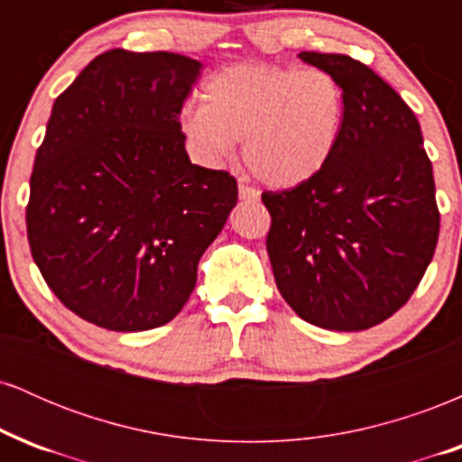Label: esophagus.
Here are the masks:
<instances>
[{
	"mask_svg": "<svg viewBox=\"0 0 462 462\" xmlns=\"http://www.w3.org/2000/svg\"><path fill=\"white\" fill-rule=\"evenodd\" d=\"M238 198H241L243 201H258L261 193H258L256 189L247 187V184H238Z\"/></svg>",
	"mask_w": 462,
	"mask_h": 462,
	"instance_id": "esophagus-1",
	"label": "esophagus"
}]
</instances>
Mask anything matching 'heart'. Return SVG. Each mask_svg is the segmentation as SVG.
<instances>
[{
	"label": "heart",
	"instance_id": "heart-1",
	"mask_svg": "<svg viewBox=\"0 0 462 462\" xmlns=\"http://www.w3.org/2000/svg\"><path fill=\"white\" fill-rule=\"evenodd\" d=\"M346 113L343 84L326 69L235 65L206 79L201 106L182 110V130L208 162L245 138L249 171L273 189H295L332 161Z\"/></svg>",
	"mask_w": 462,
	"mask_h": 462
}]
</instances>
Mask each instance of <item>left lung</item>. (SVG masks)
<instances>
[{"instance_id": "left-lung-1", "label": "left lung", "mask_w": 462, "mask_h": 462, "mask_svg": "<svg viewBox=\"0 0 462 462\" xmlns=\"http://www.w3.org/2000/svg\"><path fill=\"white\" fill-rule=\"evenodd\" d=\"M300 58L343 84L346 125L319 176L263 193L267 254L280 295L301 319L367 330L406 304L434 256L432 162L415 113L378 73L346 54Z\"/></svg>"}]
</instances>
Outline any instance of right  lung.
Returning a JSON list of instances; mask_svg holds the SVG:
<instances>
[{
	"instance_id": "add662e5",
	"label": "right lung",
	"mask_w": 462,
	"mask_h": 462,
	"mask_svg": "<svg viewBox=\"0 0 462 462\" xmlns=\"http://www.w3.org/2000/svg\"><path fill=\"white\" fill-rule=\"evenodd\" d=\"M201 62L110 50L56 97L25 208L47 286L115 332L164 326L236 206V180L189 161L180 113Z\"/></svg>"
}]
</instances>
